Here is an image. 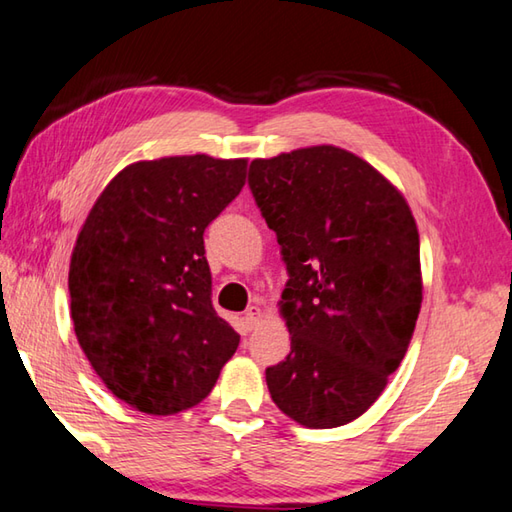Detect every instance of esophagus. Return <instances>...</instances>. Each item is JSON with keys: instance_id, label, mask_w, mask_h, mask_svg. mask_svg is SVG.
<instances>
[{"instance_id": "1", "label": "esophagus", "mask_w": 512, "mask_h": 512, "mask_svg": "<svg viewBox=\"0 0 512 512\" xmlns=\"http://www.w3.org/2000/svg\"><path fill=\"white\" fill-rule=\"evenodd\" d=\"M263 317H265V312H263L261 306H251V308L245 312V321H247L249 328H254L256 324H261Z\"/></svg>"}]
</instances>
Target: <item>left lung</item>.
Here are the masks:
<instances>
[{
  "label": "left lung",
  "mask_w": 512,
  "mask_h": 512,
  "mask_svg": "<svg viewBox=\"0 0 512 512\" xmlns=\"http://www.w3.org/2000/svg\"><path fill=\"white\" fill-rule=\"evenodd\" d=\"M249 186L290 272V355L267 389L299 425L342 427L407 355L423 303L416 218L378 168L330 143L254 159Z\"/></svg>",
  "instance_id": "8db88e82"
}]
</instances>
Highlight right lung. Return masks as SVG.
Wrapping results in <instances>:
<instances>
[{"instance_id":"add662e5","label":"right lung","mask_w":512,"mask_h":512,"mask_svg":"<svg viewBox=\"0 0 512 512\" xmlns=\"http://www.w3.org/2000/svg\"><path fill=\"white\" fill-rule=\"evenodd\" d=\"M247 159L175 155L119 170L69 263L78 344L116 398L173 416L209 396L240 335L211 306L204 229L245 186Z\"/></svg>"}]
</instances>
